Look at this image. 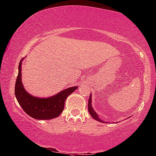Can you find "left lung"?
Listing matches in <instances>:
<instances>
[{"mask_svg": "<svg viewBox=\"0 0 156 156\" xmlns=\"http://www.w3.org/2000/svg\"><path fill=\"white\" fill-rule=\"evenodd\" d=\"M88 111L89 113H90V115H91V117L94 118L95 120H98V122H104L103 121L101 120L99 118L98 115H97V113H96V112L94 110L93 107H92V105H91V96L90 94V96H89V102H88Z\"/></svg>", "mask_w": 156, "mask_h": 156, "instance_id": "left-lung-1", "label": "left lung"}]
</instances>
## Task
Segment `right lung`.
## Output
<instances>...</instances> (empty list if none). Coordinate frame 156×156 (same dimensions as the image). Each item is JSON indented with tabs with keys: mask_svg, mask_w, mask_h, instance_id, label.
Segmentation results:
<instances>
[{
	"mask_svg": "<svg viewBox=\"0 0 156 156\" xmlns=\"http://www.w3.org/2000/svg\"><path fill=\"white\" fill-rule=\"evenodd\" d=\"M22 60L18 66V74L15 84V95L18 103L27 115L35 119L49 120L58 117L64 109L65 102L67 98L78 87H72L47 98H39L32 96L23 88L21 81Z\"/></svg>",
	"mask_w": 156,
	"mask_h": 156,
	"instance_id": "right-lung-1",
	"label": "right lung"
}]
</instances>
